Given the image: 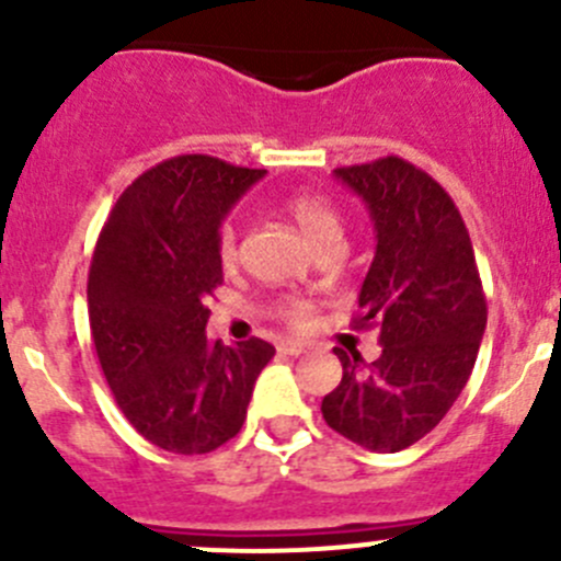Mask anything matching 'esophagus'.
I'll return each instance as SVG.
<instances>
[{
	"label": "esophagus",
	"mask_w": 561,
	"mask_h": 561,
	"mask_svg": "<svg viewBox=\"0 0 561 561\" xmlns=\"http://www.w3.org/2000/svg\"><path fill=\"white\" fill-rule=\"evenodd\" d=\"M279 350L285 355H301V353H307V344L296 342V339H287V342L279 344Z\"/></svg>",
	"instance_id": "obj_1"
}]
</instances>
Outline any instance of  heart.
<instances>
[{
  "instance_id": "b5f03b06",
  "label": "heart",
  "mask_w": 561,
  "mask_h": 561,
  "mask_svg": "<svg viewBox=\"0 0 561 561\" xmlns=\"http://www.w3.org/2000/svg\"><path fill=\"white\" fill-rule=\"evenodd\" d=\"M282 208H285L287 217L298 225V230H301L317 249L328 244V241H339V217L322 197L307 195V192H296V195L285 197ZM217 252L222 265L236 263V257H239V236H236L233 225H222V228H219ZM276 312H279L282 320L290 322V325L304 328L312 320L314 307L307 298H285V301H279Z\"/></svg>"
}]
</instances>
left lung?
Listing matches in <instances>:
<instances>
[{"label": "left lung", "mask_w": 561, "mask_h": 561, "mask_svg": "<svg viewBox=\"0 0 561 561\" xmlns=\"http://www.w3.org/2000/svg\"><path fill=\"white\" fill-rule=\"evenodd\" d=\"M369 208L377 249L355 328H380L375 364L333 350L342 382L322 399L333 432L377 454L426 437L467 386L485 296L467 225L448 192L401 157L333 171Z\"/></svg>", "instance_id": "obj_1"}]
</instances>
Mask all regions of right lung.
<instances>
[{
  "instance_id": "right-lung-1",
  "label": "right lung",
  "mask_w": 561,
  "mask_h": 561,
  "mask_svg": "<svg viewBox=\"0 0 561 561\" xmlns=\"http://www.w3.org/2000/svg\"><path fill=\"white\" fill-rule=\"evenodd\" d=\"M265 171L181 154L133 181L89 268L94 350L118 410L171 454H211L241 432L254 380L276 350L252 336L208 342L222 285L219 225Z\"/></svg>"
}]
</instances>
